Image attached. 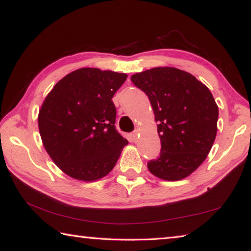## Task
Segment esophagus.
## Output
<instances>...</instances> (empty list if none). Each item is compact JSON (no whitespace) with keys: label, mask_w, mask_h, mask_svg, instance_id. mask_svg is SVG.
Segmentation results:
<instances>
[{"label":"esophagus","mask_w":251,"mask_h":251,"mask_svg":"<svg viewBox=\"0 0 251 251\" xmlns=\"http://www.w3.org/2000/svg\"><path fill=\"white\" fill-rule=\"evenodd\" d=\"M129 137H130V141L131 142H137V139H138V133L137 131H134V133H131L130 135H129Z\"/></svg>","instance_id":"esophagus-1"}]
</instances>
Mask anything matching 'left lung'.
I'll use <instances>...</instances> for the list:
<instances>
[{"instance_id":"left-lung-1","label":"left lung","mask_w":251,"mask_h":251,"mask_svg":"<svg viewBox=\"0 0 251 251\" xmlns=\"http://www.w3.org/2000/svg\"><path fill=\"white\" fill-rule=\"evenodd\" d=\"M150 99L160 138L157 159L150 172L176 181L201 166L217 134L218 106L206 85L175 67H155L130 77Z\"/></svg>"}]
</instances>
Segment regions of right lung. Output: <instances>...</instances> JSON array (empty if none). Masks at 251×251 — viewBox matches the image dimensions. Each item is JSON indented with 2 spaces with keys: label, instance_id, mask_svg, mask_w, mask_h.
Returning <instances> with one entry per match:
<instances>
[{
  "label": "right lung",
  "instance_id": "1",
  "mask_svg": "<svg viewBox=\"0 0 251 251\" xmlns=\"http://www.w3.org/2000/svg\"><path fill=\"white\" fill-rule=\"evenodd\" d=\"M127 78L99 69L76 70L58 80L39 114L46 151L66 175L94 181L112 171L128 142L115 127L113 96Z\"/></svg>",
  "mask_w": 251,
  "mask_h": 251
}]
</instances>
